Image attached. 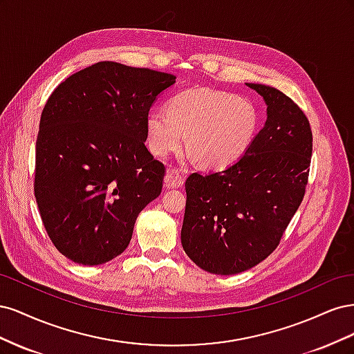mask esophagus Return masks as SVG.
I'll use <instances>...</instances> for the list:
<instances>
[{
    "label": "esophagus",
    "instance_id": "34e87169",
    "mask_svg": "<svg viewBox=\"0 0 354 354\" xmlns=\"http://www.w3.org/2000/svg\"><path fill=\"white\" fill-rule=\"evenodd\" d=\"M183 183H185V177L181 176L178 169L167 171L165 178H164V185L167 189H177L183 186Z\"/></svg>",
    "mask_w": 354,
    "mask_h": 354
}]
</instances>
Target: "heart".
<instances>
[{
    "label": "heart",
    "mask_w": 354,
    "mask_h": 354,
    "mask_svg": "<svg viewBox=\"0 0 354 354\" xmlns=\"http://www.w3.org/2000/svg\"><path fill=\"white\" fill-rule=\"evenodd\" d=\"M255 106L236 95L207 88L181 91L168 103V112L146 118V137L158 156L176 152L185 143L203 168L232 165L250 149L259 131Z\"/></svg>",
    "instance_id": "1"
}]
</instances>
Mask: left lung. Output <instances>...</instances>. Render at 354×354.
<instances>
[{
    "mask_svg": "<svg viewBox=\"0 0 354 354\" xmlns=\"http://www.w3.org/2000/svg\"><path fill=\"white\" fill-rule=\"evenodd\" d=\"M267 106V120L234 164L186 180L181 245L214 274L252 269L279 245L304 198L313 137L307 116L282 91L246 84Z\"/></svg>",
    "mask_w": 354,
    "mask_h": 354,
    "instance_id": "8db88e82",
    "label": "left lung"
}]
</instances>
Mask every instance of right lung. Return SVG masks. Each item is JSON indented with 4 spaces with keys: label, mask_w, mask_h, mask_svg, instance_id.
<instances>
[{
    "label": "right lung",
    "mask_w": 354,
    "mask_h": 354,
    "mask_svg": "<svg viewBox=\"0 0 354 354\" xmlns=\"http://www.w3.org/2000/svg\"><path fill=\"white\" fill-rule=\"evenodd\" d=\"M171 73L99 62L71 75L41 113L35 199L56 248L84 266L122 254L165 167L145 146L146 118Z\"/></svg>",
    "instance_id": "obj_1"
}]
</instances>
